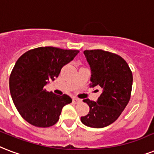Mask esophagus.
Segmentation results:
<instances>
[{
	"instance_id": "obj_1",
	"label": "esophagus",
	"mask_w": 154,
	"mask_h": 154,
	"mask_svg": "<svg viewBox=\"0 0 154 154\" xmlns=\"http://www.w3.org/2000/svg\"><path fill=\"white\" fill-rule=\"evenodd\" d=\"M72 102L74 103H78L81 102V99H79V98H72Z\"/></svg>"
}]
</instances>
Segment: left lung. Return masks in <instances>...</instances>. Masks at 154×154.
<instances>
[{"label": "left lung", "mask_w": 154, "mask_h": 154, "mask_svg": "<svg viewBox=\"0 0 154 154\" xmlns=\"http://www.w3.org/2000/svg\"><path fill=\"white\" fill-rule=\"evenodd\" d=\"M90 67V87H100L102 94L98 100H83L90 106L89 113L81 117L85 126L102 128L119 118L128 105L132 86V73L121 56L103 50L84 51Z\"/></svg>", "instance_id": "obj_1"}]
</instances>
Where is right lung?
Instances as JSON below:
<instances>
[{"instance_id": "obj_1", "label": "right lung", "mask_w": 154, "mask_h": 154, "mask_svg": "<svg viewBox=\"0 0 154 154\" xmlns=\"http://www.w3.org/2000/svg\"><path fill=\"white\" fill-rule=\"evenodd\" d=\"M78 50L40 47L19 57L9 77V91L17 111L26 121L35 127L53 126L62 108L72 98L48 92L45 85L55 81L65 64L72 61Z\"/></svg>"}]
</instances>
